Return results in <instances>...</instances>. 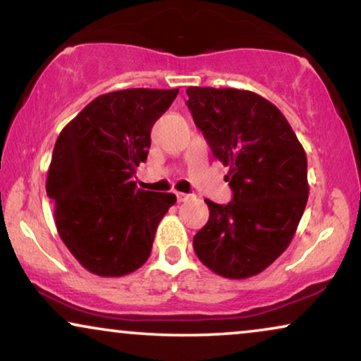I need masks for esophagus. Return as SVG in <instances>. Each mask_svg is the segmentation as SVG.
<instances>
[{"label":"esophagus","mask_w":361,"mask_h":361,"mask_svg":"<svg viewBox=\"0 0 361 361\" xmlns=\"http://www.w3.org/2000/svg\"><path fill=\"white\" fill-rule=\"evenodd\" d=\"M176 195H177V200H179V202H187V200H190L192 197H194L192 194H184V192H177Z\"/></svg>","instance_id":"1"}]
</instances>
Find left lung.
<instances>
[{
    "instance_id": "1",
    "label": "left lung",
    "mask_w": 361,
    "mask_h": 361,
    "mask_svg": "<svg viewBox=\"0 0 361 361\" xmlns=\"http://www.w3.org/2000/svg\"><path fill=\"white\" fill-rule=\"evenodd\" d=\"M187 106L233 190L228 205L207 199L210 216L194 236L215 274L246 279L273 264L298 230L309 197L307 157L283 113L258 93L187 88Z\"/></svg>"
}]
</instances>
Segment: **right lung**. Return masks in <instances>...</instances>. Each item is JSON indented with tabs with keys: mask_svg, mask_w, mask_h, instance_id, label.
Returning a JSON list of instances; mask_svg holds the SVG:
<instances>
[{
	"mask_svg": "<svg viewBox=\"0 0 361 361\" xmlns=\"http://www.w3.org/2000/svg\"><path fill=\"white\" fill-rule=\"evenodd\" d=\"M179 88H128L92 100L63 126L54 146L46 190L68 251L92 274L120 278L151 255L157 225L174 194L136 189L151 128Z\"/></svg>",
	"mask_w": 361,
	"mask_h": 361,
	"instance_id": "1",
	"label": "right lung"
}]
</instances>
